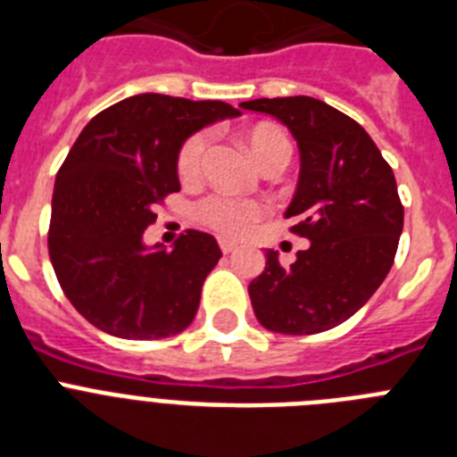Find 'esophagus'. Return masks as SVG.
Instances as JSON below:
<instances>
[{"label":"esophagus","mask_w":457,"mask_h":457,"mask_svg":"<svg viewBox=\"0 0 457 457\" xmlns=\"http://www.w3.org/2000/svg\"><path fill=\"white\" fill-rule=\"evenodd\" d=\"M220 249L224 253H231V252H236L237 245L233 240H226V237H220Z\"/></svg>","instance_id":"esophagus-1"}]
</instances>
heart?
<instances>
[{"mask_svg":"<svg viewBox=\"0 0 457 457\" xmlns=\"http://www.w3.org/2000/svg\"><path fill=\"white\" fill-rule=\"evenodd\" d=\"M208 132H196L189 137L179 151V176L183 180H194L204 169L205 151H208ZM249 151L261 167L274 157L290 160V141L277 128L258 125L247 137ZM265 215V205L256 199H240L231 194L215 192L196 204V220L204 226L224 236H245Z\"/></svg>","mask_w":457,"mask_h":457,"instance_id":"b5f03b06","label":"heart"}]
</instances>
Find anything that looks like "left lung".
I'll list each match as a JSON object with an SVG mask.
<instances>
[{
    "label": "left lung",
    "instance_id": "1",
    "mask_svg": "<svg viewBox=\"0 0 457 457\" xmlns=\"http://www.w3.org/2000/svg\"><path fill=\"white\" fill-rule=\"evenodd\" d=\"M242 109L286 125L300 148V180L286 217L311 240L290 268L268 249L249 284L258 322L278 334H318L354 316L394 265L403 204L386 160L369 132L309 96L258 98Z\"/></svg>",
    "mask_w": 457,
    "mask_h": 457
}]
</instances>
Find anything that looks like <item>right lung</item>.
Wrapping results in <instances>:
<instances>
[{
  "label": "right lung",
  "mask_w": 457,
  "mask_h": 457,
  "mask_svg": "<svg viewBox=\"0 0 457 457\" xmlns=\"http://www.w3.org/2000/svg\"><path fill=\"white\" fill-rule=\"evenodd\" d=\"M220 100L139 93L93 116L56 173L47 249L71 304L119 338H167L196 316L221 258L212 236L187 231L171 252L144 245L155 205L179 192L189 135L236 119Z\"/></svg>",
  "instance_id": "right-lung-1"
}]
</instances>
